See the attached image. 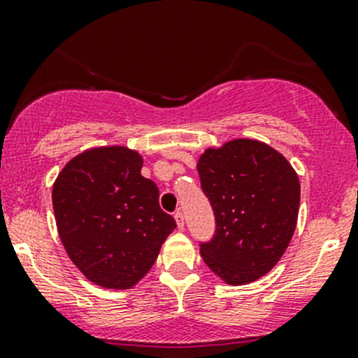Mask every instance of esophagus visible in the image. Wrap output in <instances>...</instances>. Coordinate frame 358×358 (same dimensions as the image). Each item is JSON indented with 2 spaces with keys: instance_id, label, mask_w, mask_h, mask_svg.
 <instances>
[{
  "instance_id": "34e87169",
  "label": "esophagus",
  "mask_w": 358,
  "mask_h": 358,
  "mask_svg": "<svg viewBox=\"0 0 358 358\" xmlns=\"http://www.w3.org/2000/svg\"><path fill=\"white\" fill-rule=\"evenodd\" d=\"M175 220H176V225H178V229L183 230V227H185V216H183V213L176 211L175 213Z\"/></svg>"
}]
</instances>
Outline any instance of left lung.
<instances>
[{
  "instance_id": "obj_1",
  "label": "left lung",
  "mask_w": 358,
  "mask_h": 358,
  "mask_svg": "<svg viewBox=\"0 0 358 358\" xmlns=\"http://www.w3.org/2000/svg\"><path fill=\"white\" fill-rule=\"evenodd\" d=\"M216 232L201 244L206 265L223 282L244 286L266 275L289 246L299 209V178L266 143L236 138L197 161Z\"/></svg>"
}]
</instances>
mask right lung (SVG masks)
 Instances as JSON below:
<instances>
[{"instance_id":"obj_1","label":"right lung","mask_w":358,"mask_h":358,"mask_svg":"<svg viewBox=\"0 0 358 358\" xmlns=\"http://www.w3.org/2000/svg\"><path fill=\"white\" fill-rule=\"evenodd\" d=\"M142 166V156L128 147H95L72 157L53 183L57 229L69 258L106 289L138 284L176 229L159 208L156 183L140 175Z\"/></svg>"}]
</instances>
